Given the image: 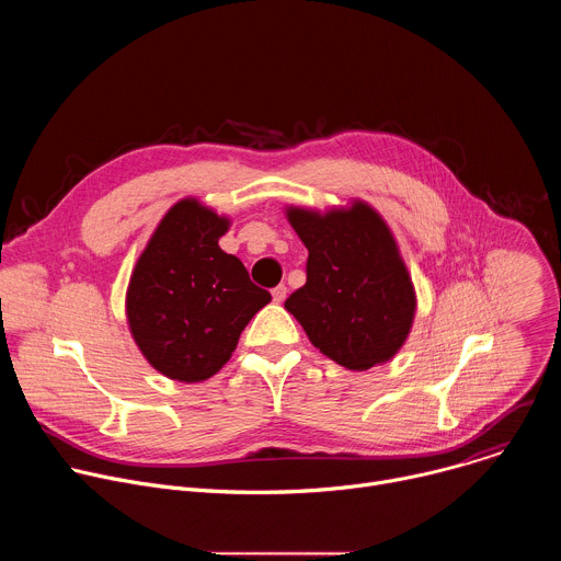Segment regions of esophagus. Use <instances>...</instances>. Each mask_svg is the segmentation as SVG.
Listing matches in <instances>:
<instances>
[{
	"label": "esophagus",
	"mask_w": 561,
	"mask_h": 561,
	"mask_svg": "<svg viewBox=\"0 0 561 561\" xmlns=\"http://www.w3.org/2000/svg\"><path fill=\"white\" fill-rule=\"evenodd\" d=\"M286 293H288V288L284 286V284H279V286H275L273 288V301H277V304H282L284 299H286Z\"/></svg>",
	"instance_id": "esophagus-1"
}]
</instances>
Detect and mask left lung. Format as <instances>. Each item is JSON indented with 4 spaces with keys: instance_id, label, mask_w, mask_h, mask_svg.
I'll return each instance as SVG.
<instances>
[{
    "instance_id": "8db88e82",
    "label": "left lung",
    "mask_w": 561,
    "mask_h": 561,
    "mask_svg": "<svg viewBox=\"0 0 561 561\" xmlns=\"http://www.w3.org/2000/svg\"><path fill=\"white\" fill-rule=\"evenodd\" d=\"M308 249L306 284L286 301L314 348L348 370H368L404 346L415 288L397 242L366 202L317 213L286 208Z\"/></svg>"
}]
</instances>
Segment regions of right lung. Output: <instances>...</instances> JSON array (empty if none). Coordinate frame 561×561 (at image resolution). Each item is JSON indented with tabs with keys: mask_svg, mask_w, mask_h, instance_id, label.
Here are the masks:
<instances>
[{
	"mask_svg": "<svg viewBox=\"0 0 561 561\" xmlns=\"http://www.w3.org/2000/svg\"><path fill=\"white\" fill-rule=\"evenodd\" d=\"M230 221L188 197L159 221L130 275L126 314L148 364L178 381H204L232 355L271 301L234 255L219 249Z\"/></svg>",
	"mask_w": 561,
	"mask_h": 561,
	"instance_id": "add662e5",
	"label": "right lung"
}]
</instances>
